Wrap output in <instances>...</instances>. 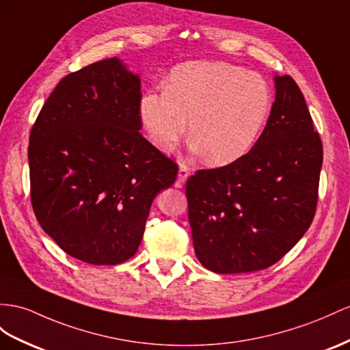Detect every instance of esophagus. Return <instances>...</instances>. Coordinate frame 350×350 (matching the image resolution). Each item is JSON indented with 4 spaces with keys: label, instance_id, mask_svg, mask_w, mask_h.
Segmentation results:
<instances>
[{
    "label": "esophagus",
    "instance_id": "obj_1",
    "mask_svg": "<svg viewBox=\"0 0 350 350\" xmlns=\"http://www.w3.org/2000/svg\"><path fill=\"white\" fill-rule=\"evenodd\" d=\"M189 168H187L185 164L178 165V172H177V186H182L186 180L187 177H189Z\"/></svg>",
    "mask_w": 350,
    "mask_h": 350
}]
</instances>
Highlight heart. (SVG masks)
<instances>
[{"instance_id": "1", "label": "heart", "mask_w": 350, "mask_h": 350, "mask_svg": "<svg viewBox=\"0 0 350 350\" xmlns=\"http://www.w3.org/2000/svg\"><path fill=\"white\" fill-rule=\"evenodd\" d=\"M272 94L257 74L225 62H189L174 68L164 92L143 94L139 118L149 142L172 152L189 136L214 165L235 163L256 145L271 115Z\"/></svg>"}]
</instances>
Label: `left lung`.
<instances>
[{"instance_id": "1", "label": "left lung", "mask_w": 350, "mask_h": 350, "mask_svg": "<svg viewBox=\"0 0 350 350\" xmlns=\"http://www.w3.org/2000/svg\"><path fill=\"white\" fill-rule=\"evenodd\" d=\"M275 102L260 137L229 165L187 178L195 254L216 273L262 271L284 257L315 216L322 142L288 75H275Z\"/></svg>"}]
</instances>
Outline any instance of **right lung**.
Here are the masks:
<instances>
[{
    "mask_svg": "<svg viewBox=\"0 0 350 350\" xmlns=\"http://www.w3.org/2000/svg\"><path fill=\"white\" fill-rule=\"evenodd\" d=\"M140 78L118 57L66 75L29 136L31 200L47 235L90 265L136 254L177 165L142 136Z\"/></svg>",
    "mask_w": 350,
    "mask_h": 350,
    "instance_id": "add662e5",
    "label": "right lung"
}]
</instances>
